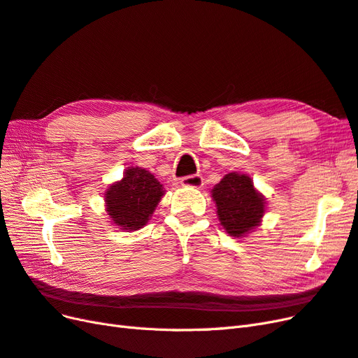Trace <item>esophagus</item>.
Returning <instances> with one entry per match:
<instances>
[{
    "mask_svg": "<svg viewBox=\"0 0 358 358\" xmlns=\"http://www.w3.org/2000/svg\"><path fill=\"white\" fill-rule=\"evenodd\" d=\"M180 183L183 187H191V188H201L203 187V178L200 175H192V176H185L180 179Z\"/></svg>",
    "mask_w": 358,
    "mask_h": 358,
    "instance_id": "esophagus-1",
    "label": "esophagus"
}]
</instances>
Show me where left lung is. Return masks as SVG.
I'll return each instance as SVG.
<instances>
[{
    "label": "left lung",
    "mask_w": 358,
    "mask_h": 358,
    "mask_svg": "<svg viewBox=\"0 0 358 358\" xmlns=\"http://www.w3.org/2000/svg\"><path fill=\"white\" fill-rule=\"evenodd\" d=\"M216 213L225 231L245 237L262 222L266 210L264 196L254 188L252 179L243 173H229L212 189Z\"/></svg>",
    "instance_id": "1"
}]
</instances>
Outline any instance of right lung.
<instances>
[{"label": "right lung", "mask_w": 358, "mask_h": 358, "mask_svg": "<svg viewBox=\"0 0 358 358\" xmlns=\"http://www.w3.org/2000/svg\"><path fill=\"white\" fill-rule=\"evenodd\" d=\"M162 196L164 189L152 173L128 167L124 178L107 188L106 210L121 230L136 231L146 225Z\"/></svg>", "instance_id": "right-lung-1"}]
</instances>
